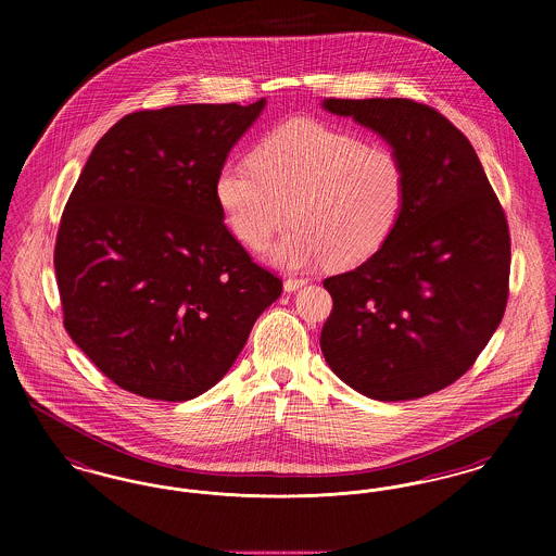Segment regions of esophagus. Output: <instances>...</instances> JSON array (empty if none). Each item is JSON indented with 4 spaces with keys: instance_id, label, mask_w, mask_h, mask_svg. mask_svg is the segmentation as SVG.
Instances as JSON below:
<instances>
[{
    "instance_id": "34e87169",
    "label": "esophagus",
    "mask_w": 556,
    "mask_h": 556,
    "mask_svg": "<svg viewBox=\"0 0 556 556\" xmlns=\"http://www.w3.org/2000/svg\"><path fill=\"white\" fill-rule=\"evenodd\" d=\"M306 286V281L304 279H288L286 283H283V290L291 293V291H298L300 288H304Z\"/></svg>"
}]
</instances>
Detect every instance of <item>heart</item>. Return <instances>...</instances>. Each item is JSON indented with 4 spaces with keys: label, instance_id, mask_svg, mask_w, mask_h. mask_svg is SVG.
<instances>
[{
    "label": "heart",
    "instance_id": "1",
    "mask_svg": "<svg viewBox=\"0 0 556 556\" xmlns=\"http://www.w3.org/2000/svg\"><path fill=\"white\" fill-rule=\"evenodd\" d=\"M408 191L396 150L318 121H290L268 132L250 162L218 168L214 193L229 229L261 248L288 218L290 231L266 250L288 270L327 263L352 268L396 231Z\"/></svg>",
    "mask_w": 556,
    "mask_h": 556
}]
</instances>
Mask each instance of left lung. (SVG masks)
<instances>
[{"label": "left lung", "instance_id": "obj_1", "mask_svg": "<svg viewBox=\"0 0 556 556\" xmlns=\"http://www.w3.org/2000/svg\"><path fill=\"white\" fill-rule=\"evenodd\" d=\"M320 106L377 132L408 175L388 243L323 281L333 298L323 356L363 396L433 394L469 370L503 320L510 238L501 202L469 139L438 110L402 98Z\"/></svg>", "mask_w": 556, "mask_h": 556}]
</instances>
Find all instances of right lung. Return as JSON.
<instances>
[{
  "instance_id": "obj_1",
  "label": "right lung",
  "mask_w": 556,
  "mask_h": 556,
  "mask_svg": "<svg viewBox=\"0 0 556 556\" xmlns=\"http://www.w3.org/2000/svg\"><path fill=\"white\" fill-rule=\"evenodd\" d=\"M266 100L132 112L98 141L55 239L64 327L118 388L186 402L233 367L281 281L223 223L214 181Z\"/></svg>"
}]
</instances>
